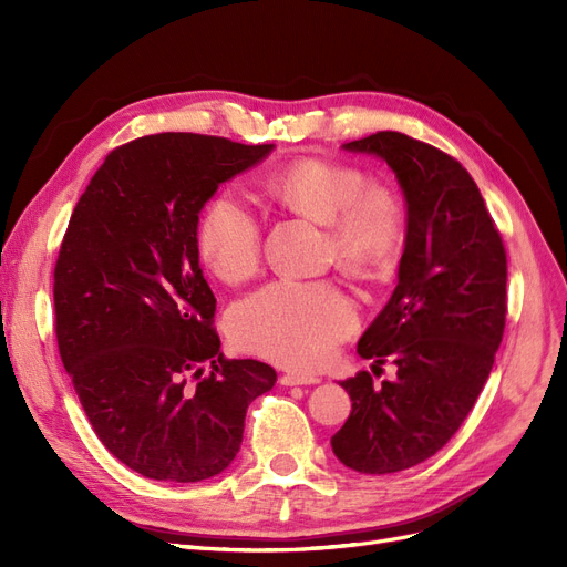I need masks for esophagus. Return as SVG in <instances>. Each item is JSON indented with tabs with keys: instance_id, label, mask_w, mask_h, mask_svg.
Here are the masks:
<instances>
[{
	"instance_id": "1",
	"label": "esophagus",
	"mask_w": 567,
	"mask_h": 567,
	"mask_svg": "<svg viewBox=\"0 0 567 567\" xmlns=\"http://www.w3.org/2000/svg\"><path fill=\"white\" fill-rule=\"evenodd\" d=\"M321 379L317 375H307V373H284L281 375V385H317Z\"/></svg>"
}]
</instances>
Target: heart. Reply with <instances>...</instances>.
Here are the masks:
<instances>
[{
  "label": "heart",
  "instance_id": "1",
  "mask_svg": "<svg viewBox=\"0 0 567 567\" xmlns=\"http://www.w3.org/2000/svg\"><path fill=\"white\" fill-rule=\"evenodd\" d=\"M262 192L329 229V250L354 274H373L406 241V210L390 186L362 169L323 158H298L274 169ZM262 217L234 188L208 200L198 219V252L221 281L238 284L262 260ZM357 326V305L336 281L279 279L238 302L229 329L244 350L310 371L326 364Z\"/></svg>",
  "mask_w": 567,
  "mask_h": 567
}]
</instances>
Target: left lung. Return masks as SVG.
<instances>
[{
    "label": "left lung",
    "mask_w": 567,
    "mask_h": 567,
    "mask_svg": "<svg viewBox=\"0 0 567 567\" xmlns=\"http://www.w3.org/2000/svg\"><path fill=\"white\" fill-rule=\"evenodd\" d=\"M342 148L383 158L406 200L398 288L357 346L398 379L342 381L352 411L331 437L348 468L385 475L437 454L483 392L506 326V250L468 169L444 151L402 132Z\"/></svg>",
    "instance_id": "8db88e82"
}]
</instances>
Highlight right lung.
I'll list each match as a JSON object with an SVG mask.
<instances>
[{
	"instance_id": "1",
	"label": "right lung",
	"mask_w": 567,
	"mask_h": 567,
	"mask_svg": "<svg viewBox=\"0 0 567 567\" xmlns=\"http://www.w3.org/2000/svg\"><path fill=\"white\" fill-rule=\"evenodd\" d=\"M271 148L140 136L109 153L68 221L54 267L61 362L96 437L144 477L200 483L225 471L248 404L277 383L269 364L219 352L196 241L217 186Z\"/></svg>"
}]
</instances>
